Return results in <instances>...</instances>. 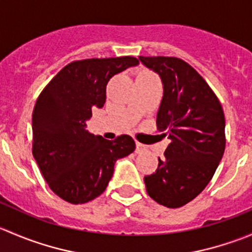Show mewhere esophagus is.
<instances>
[{"label": "esophagus", "mask_w": 252, "mask_h": 252, "mask_svg": "<svg viewBox=\"0 0 252 252\" xmlns=\"http://www.w3.org/2000/svg\"><path fill=\"white\" fill-rule=\"evenodd\" d=\"M145 151V146L140 142L136 141V154H142Z\"/></svg>", "instance_id": "esophagus-1"}]
</instances>
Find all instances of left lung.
<instances>
[{"label": "left lung", "mask_w": 252, "mask_h": 252, "mask_svg": "<svg viewBox=\"0 0 252 252\" xmlns=\"http://www.w3.org/2000/svg\"><path fill=\"white\" fill-rule=\"evenodd\" d=\"M159 75L157 126L169 139L156 172L144 178L151 199L169 208L194 200L210 183L225 149L222 106L204 78L175 57H139Z\"/></svg>", "instance_id": "left-lung-1"}]
</instances>
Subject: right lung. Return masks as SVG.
<instances>
[{
    "mask_svg": "<svg viewBox=\"0 0 252 252\" xmlns=\"http://www.w3.org/2000/svg\"><path fill=\"white\" fill-rule=\"evenodd\" d=\"M139 64L136 58L75 61L58 72L40 94L32 112V156L57 196L85 204L107 188L117 159L135 150L129 135L106 140L86 130L94 108L106 102L113 75Z\"/></svg>",
    "mask_w": 252,
    "mask_h": 252,
    "instance_id": "1",
    "label": "right lung"
}]
</instances>
